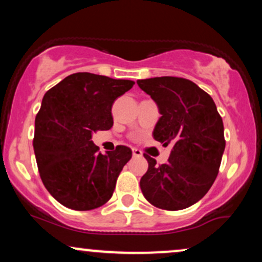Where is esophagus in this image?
<instances>
[{
  "instance_id": "34e87169",
  "label": "esophagus",
  "mask_w": 262,
  "mask_h": 262,
  "mask_svg": "<svg viewBox=\"0 0 262 262\" xmlns=\"http://www.w3.org/2000/svg\"><path fill=\"white\" fill-rule=\"evenodd\" d=\"M132 151H133V156H134V158H140V156L143 155V152H141L139 149L133 148V149H132Z\"/></svg>"
}]
</instances>
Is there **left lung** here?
Segmentation results:
<instances>
[{
	"mask_svg": "<svg viewBox=\"0 0 262 262\" xmlns=\"http://www.w3.org/2000/svg\"><path fill=\"white\" fill-rule=\"evenodd\" d=\"M161 117L152 137L172 145L166 164L144 154L148 171L140 180L144 197L166 210L197 203L212 187L225 149L224 127L214 101L192 81L162 76L138 80Z\"/></svg>",
	"mask_w": 262,
	"mask_h": 262,
	"instance_id": "obj_1",
	"label": "left lung"
}]
</instances>
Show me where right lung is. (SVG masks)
I'll list each match as a JSON object with an SVG mask.
<instances>
[{"label":"right lung","instance_id":"add662e5","mask_svg":"<svg viewBox=\"0 0 262 262\" xmlns=\"http://www.w3.org/2000/svg\"><path fill=\"white\" fill-rule=\"evenodd\" d=\"M133 85L130 80L76 73L44 95L33 146L41 181L62 206L90 210L112 197L132 150L118 145L101 154L92 134L112 128L114 101Z\"/></svg>","mask_w":262,"mask_h":262}]
</instances>
